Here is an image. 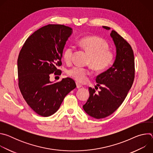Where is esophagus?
Returning a JSON list of instances; mask_svg holds the SVG:
<instances>
[{
	"mask_svg": "<svg viewBox=\"0 0 153 153\" xmlns=\"http://www.w3.org/2000/svg\"><path fill=\"white\" fill-rule=\"evenodd\" d=\"M76 86H77V88H81V87L82 86V85L80 83H79L78 82H76Z\"/></svg>",
	"mask_w": 153,
	"mask_h": 153,
	"instance_id": "1",
	"label": "esophagus"
}]
</instances>
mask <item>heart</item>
Segmentation results:
<instances>
[{
    "instance_id": "obj_1",
    "label": "heart",
    "mask_w": 153,
    "mask_h": 153,
    "mask_svg": "<svg viewBox=\"0 0 153 153\" xmlns=\"http://www.w3.org/2000/svg\"><path fill=\"white\" fill-rule=\"evenodd\" d=\"M81 49L89 55L88 64L97 72H102L110 68L113 64L115 55L110 50L107 42L97 36H86L82 37L78 42ZM74 47L68 45L65 48L62 53L63 60L68 64L71 63ZM68 75L79 83H84L90 74L88 68L74 67L67 71Z\"/></svg>"
}]
</instances>
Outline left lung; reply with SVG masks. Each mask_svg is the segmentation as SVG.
Returning <instances> with one entry per match:
<instances>
[{
  "label": "left lung",
  "instance_id": "obj_1",
  "mask_svg": "<svg viewBox=\"0 0 153 153\" xmlns=\"http://www.w3.org/2000/svg\"><path fill=\"white\" fill-rule=\"evenodd\" d=\"M110 36L116 48L115 61L111 67L97 76L96 81L100 91L96 93L95 89L90 87V97L83 106L87 114L97 119L111 115L121 105L134 79V57L131 47L116 31L112 30Z\"/></svg>",
  "mask_w": 153,
  "mask_h": 153
}]
</instances>
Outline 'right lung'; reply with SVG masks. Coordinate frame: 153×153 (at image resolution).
<instances>
[{
	"instance_id": "right-lung-1",
	"label": "right lung",
	"mask_w": 153,
	"mask_h": 153,
	"mask_svg": "<svg viewBox=\"0 0 153 153\" xmlns=\"http://www.w3.org/2000/svg\"><path fill=\"white\" fill-rule=\"evenodd\" d=\"M72 28L49 24L33 33L25 41L17 59L19 87L32 110L43 117L54 114L65 97L76 85L70 77L53 83L50 76L60 75L63 50Z\"/></svg>"
}]
</instances>
